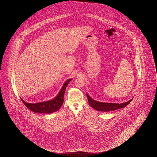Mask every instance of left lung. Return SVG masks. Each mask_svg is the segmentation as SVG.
I'll return each instance as SVG.
<instances>
[{"mask_svg":"<svg viewBox=\"0 0 157 157\" xmlns=\"http://www.w3.org/2000/svg\"><path fill=\"white\" fill-rule=\"evenodd\" d=\"M86 96L90 105L96 110L101 111V112H110V111H115L121 108H124L126 107V105H128L133 99L132 98L130 100L123 103H106V102L105 103V102H98L97 101L93 100V98H91L87 94H86Z\"/></svg>","mask_w":157,"mask_h":157,"instance_id":"8db88e82","label":"left lung"}]
</instances>
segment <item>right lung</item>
Listing matches in <instances>:
<instances>
[{"mask_svg":"<svg viewBox=\"0 0 157 157\" xmlns=\"http://www.w3.org/2000/svg\"><path fill=\"white\" fill-rule=\"evenodd\" d=\"M72 79L67 80L62 86L58 95L52 100L36 103H27L21 98L23 104L31 111L36 113H52L59 111L63 103L64 92L68 83Z\"/></svg>","mask_w":157,"mask_h":157,"instance_id":"obj_1","label":"right lung"}]
</instances>
